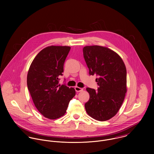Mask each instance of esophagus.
Returning <instances> with one entry per match:
<instances>
[{
  "instance_id": "obj_1",
  "label": "esophagus",
  "mask_w": 154,
  "mask_h": 154,
  "mask_svg": "<svg viewBox=\"0 0 154 154\" xmlns=\"http://www.w3.org/2000/svg\"><path fill=\"white\" fill-rule=\"evenodd\" d=\"M75 89L76 92H81V91H83V88H80V87H75Z\"/></svg>"
}]
</instances>
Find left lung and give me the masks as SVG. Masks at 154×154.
Instances as JSON below:
<instances>
[{"mask_svg":"<svg viewBox=\"0 0 154 154\" xmlns=\"http://www.w3.org/2000/svg\"><path fill=\"white\" fill-rule=\"evenodd\" d=\"M83 53L89 73L98 76L96 81L99 86L97 91L86 89L89 100L85 110L97 120H108L120 110L127 92L126 66L121 57L106 47L85 46Z\"/></svg>","mask_w":154,"mask_h":154,"instance_id":"8db88e82","label":"left lung"}]
</instances>
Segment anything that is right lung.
<instances>
[{"label":"right lung","mask_w":154,"mask_h":154,"mask_svg":"<svg viewBox=\"0 0 154 154\" xmlns=\"http://www.w3.org/2000/svg\"><path fill=\"white\" fill-rule=\"evenodd\" d=\"M69 46H48L41 50L29 66L27 86L33 103L44 117L54 120L65 115L75 95L73 88L59 84Z\"/></svg>","instance_id":"obj_1"}]
</instances>
